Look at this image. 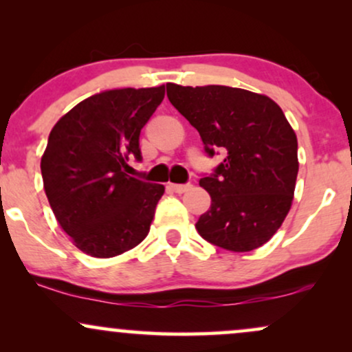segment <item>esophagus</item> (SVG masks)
Segmentation results:
<instances>
[{"label":"esophagus","mask_w":352,"mask_h":352,"mask_svg":"<svg viewBox=\"0 0 352 352\" xmlns=\"http://www.w3.org/2000/svg\"><path fill=\"white\" fill-rule=\"evenodd\" d=\"M168 188L172 190V192L175 193H185L188 192L190 188H192V185L187 184V185H180V184H168Z\"/></svg>","instance_id":"obj_1"}]
</instances>
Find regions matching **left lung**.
Listing matches in <instances>:
<instances>
[{
    "instance_id": "1",
    "label": "left lung",
    "mask_w": 352,
    "mask_h": 352,
    "mask_svg": "<svg viewBox=\"0 0 352 352\" xmlns=\"http://www.w3.org/2000/svg\"><path fill=\"white\" fill-rule=\"evenodd\" d=\"M167 98L210 155H227L213 175L200 179L212 205L195 228L228 252L260 248L288 215L300 168L296 134L281 107L268 96L227 86L168 82Z\"/></svg>"
}]
</instances>
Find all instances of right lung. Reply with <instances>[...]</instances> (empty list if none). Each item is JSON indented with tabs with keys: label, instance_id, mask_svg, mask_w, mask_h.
I'll return each mask as SVG.
<instances>
[{
	"label": "right lung",
	"instance_id": "right-lung-1",
	"mask_svg": "<svg viewBox=\"0 0 352 352\" xmlns=\"http://www.w3.org/2000/svg\"><path fill=\"white\" fill-rule=\"evenodd\" d=\"M165 86L114 89L84 99L52 127L41 157L44 192L80 252L112 258L147 236L165 187L129 177L139 135Z\"/></svg>",
	"mask_w": 352,
	"mask_h": 352
}]
</instances>
